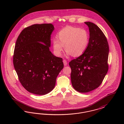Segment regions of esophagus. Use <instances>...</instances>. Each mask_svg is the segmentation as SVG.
Returning <instances> with one entry per match:
<instances>
[{
  "instance_id": "obj_1",
  "label": "esophagus",
  "mask_w": 124,
  "mask_h": 124,
  "mask_svg": "<svg viewBox=\"0 0 124 124\" xmlns=\"http://www.w3.org/2000/svg\"><path fill=\"white\" fill-rule=\"evenodd\" d=\"M63 63H64V65L65 66H66V65H67V62L66 60H63Z\"/></svg>"
}]
</instances>
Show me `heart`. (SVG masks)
Here are the masks:
<instances>
[{
    "instance_id": "heart-1",
    "label": "heart",
    "mask_w": 124,
    "mask_h": 124,
    "mask_svg": "<svg viewBox=\"0 0 124 124\" xmlns=\"http://www.w3.org/2000/svg\"><path fill=\"white\" fill-rule=\"evenodd\" d=\"M54 39L53 46L55 54L61 56L65 48L66 55L80 56L85 51L89 44V37L87 31L83 28L67 26L61 30Z\"/></svg>"
}]
</instances>
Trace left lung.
<instances>
[{
	"label": "left lung",
	"mask_w": 124,
	"mask_h": 124,
	"mask_svg": "<svg viewBox=\"0 0 124 124\" xmlns=\"http://www.w3.org/2000/svg\"><path fill=\"white\" fill-rule=\"evenodd\" d=\"M89 30L88 46L81 56L69 62L71 84L82 93L97 88L102 82L108 70L109 45L106 37L95 24L85 22Z\"/></svg>",
	"instance_id": "left-lung-1"
}]
</instances>
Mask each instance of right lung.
Listing matches in <instances>:
<instances>
[{"label":"right lung","instance_id":"add662e5","mask_svg":"<svg viewBox=\"0 0 124 124\" xmlns=\"http://www.w3.org/2000/svg\"><path fill=\"white\" fill-rule=\"evenodd\" d=\"M54 30L53 24H35L24 28L16 42L13 59L15 70L23 86L34 94L51 92L64 67L62 59L50 51Z\"/></svg>","mask_w":124,"mask_h":124}]
</instances>
